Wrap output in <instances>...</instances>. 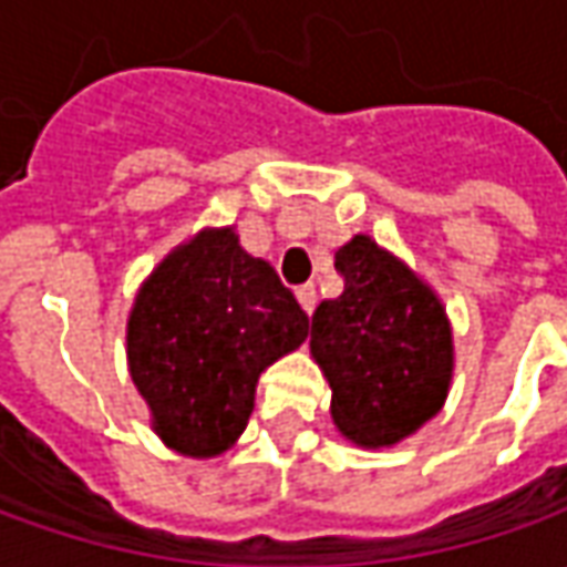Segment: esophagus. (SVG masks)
<instances>
[{
	"mask_svg": "<svg viewBox=\"0 0 567 567\" xmlns=\"http://www.w3.org/2000/svg\"><path fill=\"white\" fill-rule=\"evenodd\" d=\"M296 299H299V306L306 308L308 315H311L315 306H318V290H315V284H302V287H296Z\"/></svg>",
	"mask_w": 567,
	"mask_h": 567,
	"instance_id": "obj_1",
	"label": "esophagus"
}]
</instances>
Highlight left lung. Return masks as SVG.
Returning a JSON list of instances; mask_svg holds the SVG:
<instances>
[{"instance_id": "8db88e82", "label": "left lung", "mask_w": 567, "mask_h": 567, "mask_svg": "<svg viewBox=\"0 0 567 567\" xmlns=\"http://www.w3.org/2000/svg\"><path fill=\"white\" fill-rule=\"evenodd\" d=\"M342 296L311 315V354L333 389V420L354 444H395L447 398L454 346L439 296L358 234L336 252Z\"/></svg>"}]
</instances>
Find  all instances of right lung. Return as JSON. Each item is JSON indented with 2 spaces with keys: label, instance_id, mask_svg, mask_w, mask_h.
<instances>
[{
  "label": "right lung",
  "instance_id": "1",
  "mask_svg": "<svg viewBox=\"0 0 567 567\" xmlns=\"http://www.w3.org/2000/svg\"><path fill=\"white\" fill-rule=\"evenodd\" d=\"M308 336V315L231 228L203 231L144 284L128 318V370L159 439L185 456L228 451L259 373Z\"/></svg>",
  "mask_w": 567,
  "mask_h": 567
}]
</instances>
